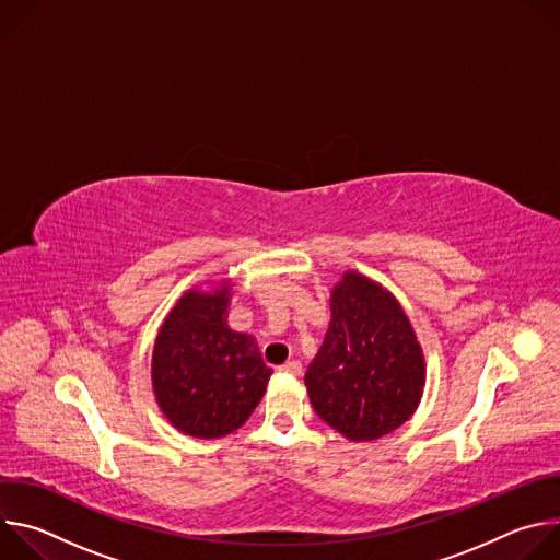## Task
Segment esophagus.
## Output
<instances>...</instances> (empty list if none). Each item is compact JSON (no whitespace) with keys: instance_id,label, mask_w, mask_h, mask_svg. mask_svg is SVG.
<instances>
[{"instance_id":"1","label":"esophagus","mask_w":560,"mask_h":560,"mask_svg":"<svg viewBox=\"0 0 560 560\" xmlns=\"http://www.w3.org/2000/svg\"><path fill=\"white\" fill-rule=\"evenodd\" d=\"M279 372H283V374H292V376H299V374H301V363H299V361H288V363L279 365Z\"/></svg>"}]
</instances>
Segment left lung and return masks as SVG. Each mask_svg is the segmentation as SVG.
Returning <instances> with one entry per match:
<instances>
[{
	"instance_id": "1",
	"label": "left lung",
	"mask_w": 560,
	"mask_h": 560,
	"mask_svg": "<svg viewBox=\"0 0 560 560\" xmlns=\"http://www.w3.org/2000/svg\"><path fill=\"white\" fill-rule=\"evenodd\" d=\"M330 310L326 339L303 378L310 404L348 441H376L421 404V343L396 296L357 270L332 288Z\"/></svg>"
}]
</instances>
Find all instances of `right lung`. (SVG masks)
<instances>
[{"label":"right lung","instance_id":"1","mask_svg":"<svg viewBox=\"0 0 560 560\" xmlns=\"http://www.w3.org/2000/svg\"><path fill=\"white\" fill-rule=\"evenodd\" d=\"M203 285L186 290L166 314L150 376L159 410L179 432L221 439L250 419L272 370L255 337L228 326L230 279Z\"/></svg>","mask_w":560,"mask_h":560}]
</instances>
